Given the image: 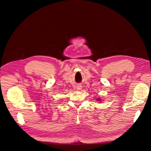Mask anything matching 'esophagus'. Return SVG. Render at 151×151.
<instances>
[{
    "instance_id": "1",
    "label": "esophagus",
    "mask_w": 151,
    "mask_h": 151,
    "mask_svg": "<svg viewBox=\"0 0 151 151\" xmlns=\"http://www.w3.org/2000/svg\"><path fill=\"white\" fill-rule=\"evenodd\" d=\"M82 88V86H81V85H78V86H77V89H79V90H80V89H81Z\"/></svg>"
}]
</instances>
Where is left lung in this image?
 <instances>
[{"instance_id": "obj_1", "label": "left lung", "mask_w": 151, "mask_h": 151, "mask_svg": "<svg viewBox=\"0 0 151 151\" xmlns=\"http://www.w3.org/2000/svg\"><path fill=\"white\" fill-rule=\"evenodd\" d=\"M98 100H99V101H100V100H99V99H98Z\"/></svg>"}]
</instances>
